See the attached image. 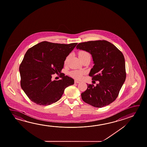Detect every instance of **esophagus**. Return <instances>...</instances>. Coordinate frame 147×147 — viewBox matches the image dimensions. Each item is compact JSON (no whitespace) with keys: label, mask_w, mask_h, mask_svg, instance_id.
Masks as SVG:
<instances>
[{"label":"esophagus","mask_w":147,"mask_h":147,"mask_svg":"<svg viewBox=\"0 0 147 147\" xmlns=\"http://www.w3.org/2000/svg\"><path fill=\"white\" fill-rule=\"evenodd\" d=\"M74 82L75 84H78V83H80V81H78V80H75Z\"/></svg>","instance_id":"1"}]
</instances>
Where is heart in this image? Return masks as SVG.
Masks as SVG:
<instances>
[{
    "label": "heart",
    "mask_w": 147,
    "mask_h": 147,
    "mask_svg": "<svg viewBox=\"0 0 147 147\" xmlns=\"http://www.w3.org/2000/svg\"><path fill=\"white\" fill-rule=\"evenodd\" d=\"M78 56L80 58H84V57H87V56H90V55L88 52H87L86 51H80L78 53ZM67 59H68V57H67L65 60V64L67 62ZM85 73H86V72L84 70H75L71 71L69 73V75H70V76H71L74 79L80 80L83 77V76L85 74Z\"/></svg>",
    "instance_id": "b5f03b06"
}]
</instances>
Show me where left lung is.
I'll list each match as a JSON object with an SVG mask.
<instances>
[{
    "label": "left lung",
    "instance_id": "obj_1",
    "mask_svg": "<svg viewBox=\"0 0 147 147\" xmlns=\"http://www.w3.org/2000/svg\"><path fill=\"white\" fill-rule=\"evenodd\" d=\"M76 48L91 54L94 65L89 76L92 80L99 82L96 86L93 84H87V90L81 94L82 100L97 108L111 104L118 97L126 78L123 53L105 40L81 42Z\"/></svg>",
    "mask_w": 147,
    "mask_h": 147
}]
</instances>
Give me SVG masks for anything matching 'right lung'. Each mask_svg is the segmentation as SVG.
Instances as JSON below:
<instances>
[{
  "mask_svg": "<svg viewBox=\"0 0 147 147\" xmlns=\"http://www.w3.org/2000/svg\"><path fill=\"white\" fill-rule=\"evenodd\" d=\"M77 44L45 41L27 51L19 68L20 86L32 101L40 106L51 105L61 98L67 87L74 84L73 79L60 72ZM59 73L62 80L52 81V74Z\"/></svg>",
  "mask_w": 147,
  "mask_h": 147,
  "instance_id": "right-lung-1",
  "label": "right lung"
}]
</instances>
